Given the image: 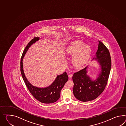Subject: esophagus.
I'll return each mask as SVG.
<instances>
[{
    "instance_id": "34e87169",
    "label": "esophagus",
    "mask_w": 126,
    "mask_h": 126,
    "mask_svg": "<svg viewBox=\"0 0 126 126\" xmlns=\"http://www.w3.org/2000/svg\"><path fill=\"white\" fill-rule=\"evenodd\" d=\"M68 77H69V78H72V74H70V75H68Z\"/></svg>"
}]
</instances>
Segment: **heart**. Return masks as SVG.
Here are the masks:
<instances>
[{
  "label": "heart",
  "mask_w": 126,
  "mask_h": 126,
  "mask_svg": "<svg viewBox=\"0 0 126 126\" xmlns=\"http://www.w3.org/2000/svg\"><path fill=\"white\" fill-rule=\"evenodd\" d=\"M68 54L74 55L72 59L73 64L77 66L83 65L89 58L91 49L89 46L84 45L81 40H77L71 43L66 50Z\"/></svg>",
  "instance_id": "obj_1"
}]
</instances>
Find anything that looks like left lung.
<instances>
[{
	"label": "left lung",
	"instance_id": "8db88e82",
	"mask_svg": "<svg viewBox=\"0 0 126 126\" xmlns=\"http://www.w3.org/2000/svg\"><path fill=\"white\" fill-rule=\"evenodd\" d=\"M96 57L101 67V73L95 81L86 75L87 67L74 73L73 93L76 98L86 102L95 99L100 95L107 85L110 72L111 62L109 50L103 43L99 41Z\"/></svg>",
	"mask_w": 126,
	"mask_h": 126
}]
</instances>
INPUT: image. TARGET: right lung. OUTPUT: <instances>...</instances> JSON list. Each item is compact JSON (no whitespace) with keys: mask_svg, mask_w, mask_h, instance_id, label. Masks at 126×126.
<instances>
[{"mask_svg":"<svg viewBox=\"0 0 126 126\" xmlns=\"http://www.w3.org/2000/svg\"><path fill=\"white\" fill-rule=\"evenodd\" d=\"M39 40V37H34L29 42L22 55L20 61V71L22 77L29 91L32 95L39 101L43 103L49 104L55 102L60 97L61 91L64 84L67 81L68 77L66 72L63 74L57 76L54 82L50 86L44 88H38L32 86L27 80L25 76L23 69V58L29 48L33 44Z\"/></svg>","mask_w":126,"mask_h":126,"instance_id":"obj_1","label":"right lung"}]
</instances>
